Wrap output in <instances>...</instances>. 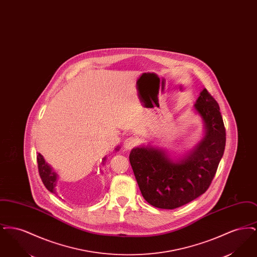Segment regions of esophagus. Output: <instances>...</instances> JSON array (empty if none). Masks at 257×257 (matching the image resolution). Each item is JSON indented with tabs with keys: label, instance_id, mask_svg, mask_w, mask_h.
Here are the masks:
<instances>
[{
	"label": "esophagus",
	"instance_id": "1",
	"mask_svg": "<svg viewBox=\"0 0 257 257\" xmlns=\"http://www.w3.org/2000/svg\"><path fill=\"white\" fill-rule=\"evenodd\" d=\"M138 143H139V141H138V139L137 138H134V137H129V138H127L126 140H125V142H124V147L126 148V149H132L133 147H136L137 145H138Z\"/></svg>",
	"mask_w": 257,
	"mask_h": 257
}]
</instances>
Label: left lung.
<instances>
[{"mask_svg":"<svg viewBox=\"0 0 257 257\" xmlns=\"http://www.w3.org/2000/svg\"><path fill=\"white\" fill-rule=\"evenodd\" d=\"M206 136L187 158L173 162L156 148L137 147L129 156L141 193L161 209H175L204 194L217 172L225 147V128L220 107L204 88L195 104Z\"/></svg>","mask_w":257,"mask_h":257,"instance_id":"8db88e82","label":"left lung"}]
</instances>
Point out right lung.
Returning <instances> with one entry per match:
<instances>
[{
  "instance_id": "add662e5",
  "label": "right lung",
  "mask_w": 257,
  "mask_h": 257,
  "mask_svg": "<svg viewBox=\"0 0 257 257\" xmlns=\"http://www.w3.org/2000/svg\"><path fill=\"white\" fill-rule=\"evenodd\" d=\"M37 160L38 172H39V176H40L42 182L49 192L57 195L56 190H55L56 182H57V174L52 171V169L45 162V160L42 157L41 154H39V153L37 154Z\"/></svg>"
}]
</instances>
